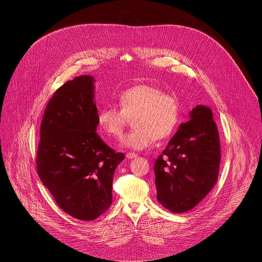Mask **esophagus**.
Listing matches in <instances>:
<instances>
[{"label":"esophagus","mask_w":262,"mask_h":262,"mask_svg":"<svg viewBox=\"0 0 262 262\" xmlns=\"http://www.w3.org/2000/svg\"><path fill=\"white\" fill-rule=\"evenodd\" d=\"M125 156H126V158H128V159H133V158H136V157H137V154L134 153V152H128V153L125 154Z\"/></svg>","instance_id":"esophagus-1"}]
</instances>
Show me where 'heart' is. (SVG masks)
<instances>
[{"label": "heart", "instance_id": "heart-1", "mask_svg": "<svg viewBox=\"0 0 262 262\" xmlns=\"http://www.w3.org/2000/svg\"><path fill=\"white\" fill-rule=\"evenodd\" d=\"M118 105L100 109L97 122L103 133L119 138L125 132L129 119L136 126L122 144L130 149L142 150L157 139L170 137L179 122V104L174 96L164 94L160 88L138 84L123 90L118 95Z\"/></svg>", "mask_w": 262, "mask_h": 262}]
</instances>
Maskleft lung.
I'll return each instance as SVG.
<instances>
[{
  "label": "left lung",
  "mask_w": 262,
  "mask_h": 262,
  "mask_svg": "<svg viewBox=\"0 0 262 262\" xmlns=\"http://www.w3.org/2000/svg\"><path fill=\"white\" fill-rule=\"evenodd\" d=\"M154 164L157 200L174 213L195 207L215 186L221 148L211 109L198 105Z\"/></svg>",
  "instance_id": "1"
}]
</instances>
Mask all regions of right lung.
<instances>
[{
  "label": "right lung",
  "mask_w": 262,
  "mask_h": 262,
  "mask_svg": "<svg viewBox=\"0 0 262 262\" xmlns=\"http://www.w3.org/2000/svg\"><path fill=\"white\" fill-rule=\"evenodd\" d=\"M94 78L76 76L49 100L40 126L37 173L57 204L76 219L91 221L112 204L113 177L125 158L96 133Z\"/></svg>",
  "instance_id": "right-lung-1"
}]
</instances>
